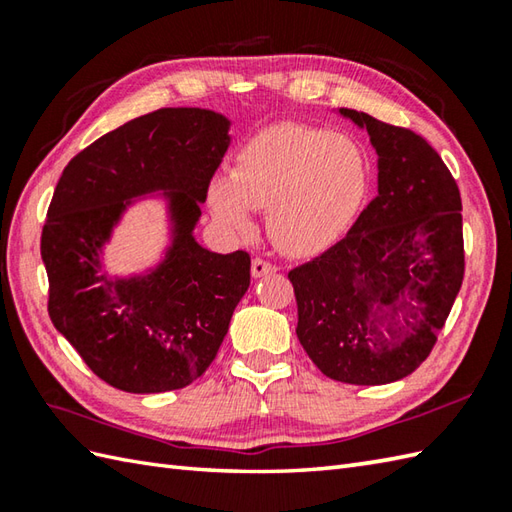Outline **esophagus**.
Segmentation results:
<instances>
[{
	"instance_id": "obj_1",
	"label": "esophagus",
	"mask_w": 512,
	"mask_h": 512,
	"mask_svg": "<svg viewBox=\"0 0 512 512\" xmlns=\"http://www.w3.org/2000/svg\"><path fill=\"white\" fill-rule=\"evenodd\" d=\"M250 273H253V277H264L270 273H277V266L264 257H255L253 266H250Z\"/></svg>"
}]
</instances>
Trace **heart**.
<instances>
[{
	"label": "heart",
	"mask_w": 512,
	"mask_h": 512,
	"mask_svg": "<svg viewBox=\"0 0 512 512\" xmlns=\"http://www.w3.org/2000/svg\"><path fill=\"white\" fill-rule=\"evenodd\" d=\"M369 160L352 136L281 123L239 147L226 182L211 189L217 220L237 233L250 228L248 209H268L279 248L310 255L336 242L361 211Z\"/></svg>",
	"instance_id": "1"
}]
</instances>
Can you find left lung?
Returning <instances> with one entry per match:
<instances>
[{"mask_svg": "<svg viewBox=\"0 0 512 512\" xmlns=\"http://www.w3.org/2000/svg\"><path fill=\"white\" fill-rule=\"evenodd\" d=\"M341 114L365 127L378 151V195L341 242L288 273L297 336L328 378L387 385L427 361L458 297L462 198L420 134Z\"/></svg>", "mask_w": 512, "mask_h": 512, "instance_id": "1", "label": "left lung"}]
</instances>
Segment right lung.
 <instances>
[{
  "label": "right lung",
  "instance_id": "add662e5",
  "mask_svg": "<svg viewBox=\"0 0 512 512\" xmlns=\"http://www.w3.org/2000/svg\"><path fill=\"white\" fill-rule=\"evenodd\" d=\"M228 147V121L198 107H162L94 140L63 169L41 231L48 314L92 372L129 394L200 378L250 286L246 250L217 255L191 235ZM173 188L179 239L145 280L98 275V248L123 199Z\"/></svg>",
  "mask_w": 512,
  "mask_h": 512
}]
</instances>
